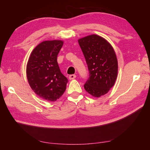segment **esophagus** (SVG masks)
I'll use <instances>...</instances> for the list:
<instances>
[{
  "label": "esophagus",
  "instance_id": "esophagus-1",
  "mask_svg": "<svg viewBox=\"0 0 150 150\" xmlns=\"http://www.w3.org/2000/svg\"><path fill=\"white\" fill-rule=\"evenodd\" d=\"M76 78V76L75 74H71V75H70V76H69V79L70 80L74 79H75Z\"/></svg>",
  "mask_w": 150,
  "mask_h": 150
}]
</instances>
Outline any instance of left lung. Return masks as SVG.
Returning a JSON list of instances; mask_svg holds the SVG:
<instances>
[{"label": "left lung", "mask_w": 150, "mask_h": 150, "mask_svg": "<svg viewBox=\"0 0 150 150\" xmlns=\"http://www.w3.org/2000/svg\"><path fill=\"white\" fill-rule=\"evenodd\" d=\"M89 71V78L84 85L93 97L107 94L115 85L118 64L114 49L106 39L91 34L78 39Z\"/></svg>", "instance_id": "obj_1"}]
</instances>
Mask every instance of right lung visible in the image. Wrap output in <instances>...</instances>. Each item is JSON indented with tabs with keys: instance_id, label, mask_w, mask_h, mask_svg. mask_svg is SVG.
Masks as SVG:
<instances>
[{
	"instance_id": "right-lung-1",
	"label": "right lung",
	"mask_w": 150,
	"mask_h": 150,
	"mask_svg": "<svg viewBox=\"0 0 150 150\" xmlns=\"http://www.w3.org/2000/svg\"><path fill=\"white\" fill-rule=\"evenodd\" d=\"M63 44L61 40L41 42L31 52L27 64L26 75L31 89L39 97L48 101L59 99L68 82L57 61Z\"/></svg>"
}]
</instances>
